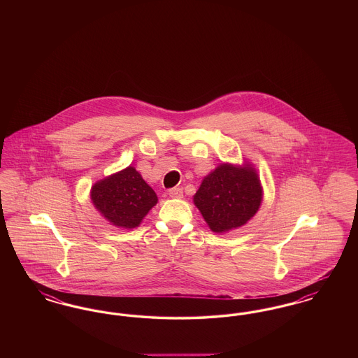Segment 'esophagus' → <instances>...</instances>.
Returning a JSON list of instances; mask_svg holds the SVG:
<instances>
[{
	"instance_id": "esophagus-1",
	"label": "esophagus",
	"mask_w": 358,
	"mask_h": 358,
	"mask_svg": "<svg viewBox=\"0 0 358 358\" xmlns=\"http://www.w3.org/2000/svg\"><path fill=\"white\" fill-rule=\"evenodd\" d=\"M169 196L173 199H181L184 196V192L181 187H171L169 190Z\"/></svg>"
}]
</instances>
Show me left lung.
Returning <instances> with one entry per match:
<instances>
[{
    "label": "left lung",
    "instance_id": "obj_1",
    "mask_svg": "<svg viewBox=\"0 0 358 358\" xmlns=\"http://www.w3.org/2000/svg\"><path fill=\"white\" fill-rule=\"evenodd\" d=\"M213 232H225L248 222L262 203L256 171L222 164L203 180L193 197Z\"/></svg>",
    "mask_w": 358,
    "mask_h": 358
}]
</instances>
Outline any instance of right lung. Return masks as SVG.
<instances>
[{
	"instance_id": "add662e5",
	"label": "right lung",
	"mask_w": 358,
	"mask_h": 358,
	"mask_svg": "<svg viewBox=\"0 0 358 358\" xmlns=\"http://www.w3.org/2000/svg\"><path fill=\"white\" fill-rule=\"evenodd\" d=\"M91 200L108 222L136 228L158 199L141 174L129 166L96 182L91 189Z\"/></svg>"
}]
</instances>
